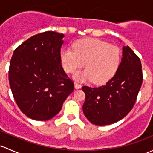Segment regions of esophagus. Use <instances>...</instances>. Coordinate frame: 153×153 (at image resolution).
<instances>
[{
	"label": "esophagus",
	"instance_id": "esophagus-1",
	"mask_svg": "<svg viewBox=\"0 0 153 153\" xmlns=\"http://www.w3.org/2000/svg\"><path fill=\"white\" fill-rule=\"evenodd\" d=\"M75 88L76 89H81V85L80 84V83H75Z\"/></svg>",
	"mask_w": 153,
	"mask_h": 153
}]
</instances>
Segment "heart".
Instances as JSON below:
<instances>
[{
    "label": "heart",
    "instance_id": "obj_1",
    "mask_svg": "<svg viewBox=\"0 0 153 153\" xmlns=\"http://www.w3.org/2000/svg\"><path fill=\"white\" fill-rule=\"evenodd\" d=\"M60 59L64 70L72 73L83 66L86 70L77 72L75 78L103 83L114 75L121 59L118 48L97 39L76 42L73 50L65 48L61 51Z\"/></svg>",
    "mask_w": 153,
    "mask_h": 153
}]
</instances>
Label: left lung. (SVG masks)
I'll return each instance as SVG.
<instances>
[{
  "label": "left lung",
  "mask_w": 153,
  "mask_h": 153,
  "mask_svg": "<svg viewBox=\"0 0 153 153\" xmlns=\"http://www.w3.org/2000/svg\"><path fill=\"white\" fill-rule=\"evenodd\" d=\"M123 56L115 75L105 85L82 87L86 94L83 114L94 125L102 126L120 121L136 102L143 81L141 61L128 45L123 48Z\"/></svg>",
  "instance_id": "1"
}]
</instances>
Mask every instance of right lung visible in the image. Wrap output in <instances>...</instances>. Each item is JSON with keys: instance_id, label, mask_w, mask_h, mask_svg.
I'll use <instances>...</instances> for the list:
<instances>
[{"instance_id": "1", "label": "right lung", "mask_w": 153, "mask_h": 153, "mask_svg": "<svg viewBox=\"0 0 153 153\" xmlns=\"http://www.w3.org/2000/svg\"><path fill=\"white\" fill-rule=\"evenodd\" d=\"M63 33L34 35L14 50L9 70L11 90L24 114L35 120H51L61 111L74 83L62 66Z\"/></svg>"}]
</instances>
